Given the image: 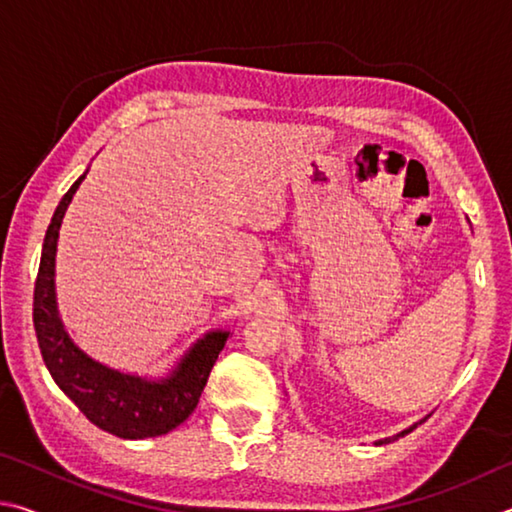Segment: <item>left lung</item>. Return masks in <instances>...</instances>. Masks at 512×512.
I'll return each mask as SVG.
<instances>
[{"mask_svg": "<svg viewBox=\"0 0 512 512\" xmlns=\"http://www.w3.org/2000/svg\"><path fill=\"white\" fill-rule=\"evenodd\" d=\"M413 429H415V427H411V429H406V431H402V433H400V436H395V438H402V436H404V433H409V431H413ZM395 438H391V440H395ZM391 440H388V443H391ZM379 443H384V440H379Z\"/></svg>", "mask_w": 512, "mask_h": 512, "instance_id": "obj_1", "label": "left lung"}]
</instances>
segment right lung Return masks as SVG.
I'll list each match as a JSON object with an SVG mask.
<instances>
[{
  "label": "right lung",
  "instance_id": "add662e5",
  "mask_svg": "<svg viewBox=\"0 0 512 512\" xmlns=\"http://www.w3.org/2000/svg\"><path fill=\"white\" fill-rule=\"evenodd\" d=\"M83 178L85 173L58 203L42 244L36 289H33V327H36L40 354L60 391L99 429L128 440L162 436L194 413L214 361L228 341V332L207 334L180 361L173 375L162 381L121 375L85 357L76 348L58 318L54 264L60 223Z\"/></svg>",
  "mask_w": 512,
  "mask_h": 512
}]
</instances>
